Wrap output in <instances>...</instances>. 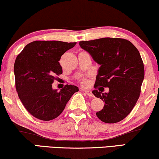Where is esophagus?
<instances>
[{
    "mask_svg": "<svg viewBox=\"0 0 159 159\" xmlns=\"http://www.w3.org/2000/svg\"><path fill=\"white\" fill-rule=\"evenodd\" d=\"M84 92H85L86 94H87V95H89V97H92V98L94 97L93 94L92 93V92L90 91V90H84Z\"/></svg>",
    "mask_w": 159,
    "mask_h": 159,
    "instance_id": "34e87169",
    "label": "esophagus"
}]
</instances>
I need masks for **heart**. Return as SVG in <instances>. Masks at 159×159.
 <instances>
[{
  "label": "heart",
  "instance_id": "b5f03b06",
  "mask_svg": "<svg viewBox=\"0 0 159 159\" xmlns=\"http://www.w3.org/2000/svg\"><path fill=\"white\" fill-rule=\"evenodd\" d=\"M80 84H81L82 86H86L89 85V81H88L87 78L84 77V78H82L81 80H80Z\"/></svg>",
  "mask_w": 159,
  "mask_h": 159
}]
</instances>
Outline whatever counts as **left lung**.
Segmentation results:
<instances>
[{"mask_svg": "<svg viewBox=\"0 0 159 159\" xmlns=\"http://www.w3.org/2000/svg\"><path fill=\"white\" fill-rule=\"evenodd\" d=\"M79 45L100 65L92 94L105 105L96 115L106 123L121 121L132 111L141 92L144 69L139 52L121 38L81 41ZM99 85L108 87L110 92H98Z\"/></svg>", "mask_w": 159, "mask_h": 159, "instance_id": "left-lung-1", "label": "left lung"}]
</instances>
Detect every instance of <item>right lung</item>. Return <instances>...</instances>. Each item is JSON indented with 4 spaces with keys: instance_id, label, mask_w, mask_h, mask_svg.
Instances as JSON below:
<instances>
[{
    "instance_id": "obj_1",
    "label": "right lung",
    "mask_w": 159,
    "mask_h": 159,
    "mask_svg": "<svg viewBox=\"0 0 159 159\" xmlns=\"http://www.w3.org/2000/svg\"><path fill=\"white\" fill-rule=\"evenodd\" d=\"M76 43L34 41L16 58L14 72L15 87L24 107L32 116L49 121L59 116L77 86L65 85L61 91L52 89L56 76L62 73L59 61Z\"/></svg>"
}]
</instances>
